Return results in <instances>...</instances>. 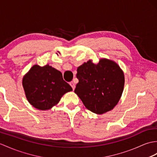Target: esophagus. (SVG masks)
Here are the masks:
<instances>
[{
	"label": "esophagus",
	"mask_w": 157,
	"mask_h": 157,
	"mask_svg": "<svg viewBox=\"0 0 157 157\" xmlns=\"http://www.w3.org/2000/svg\"><path fill=\"white\" fill-rule=\"evenodd\" d=\"M70 86H71L72 89H73V90H74V89H75V84L74 82H71L70 83Z\"/></svg>",
	"instance_id": "obj_1"
}]
</instances>
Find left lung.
Instances as JSON below:
<instances>
[{
  "label": "left lung",
  "mask_w": 157,
  "mask_h": 157,
  "mask_svg": "<svg viewBox=\"0 0 157 157\" xmlns=\"http://www.w3.org/2000/svg\"><path fill=\"white\" fill-rule=\"evenodd\" d=\"M79 82L74 90L87 109L98 114L110 111L118 104L124 90V75L112 60H89L77 69Z\"/></svg>",
  "instance_id": "8db88e82"
}]
</instances>
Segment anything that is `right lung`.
<instances>
[{"instance_id":"right-lung-1","label":"right lung","mask_w":157,"mask_h":157,"mask_svg":"<svg viewBox=\"0 0 157 157\" xmlns=\"http://www.w3.org/2000/svg\"><path fill=\"white\" fill-rule=\"evenodd\" d=\"M23 86L29 102L41 110H49L65 93L72 91L61 73L48 64L33 65L23 77Z\"/></svg>"}]
</instances>
